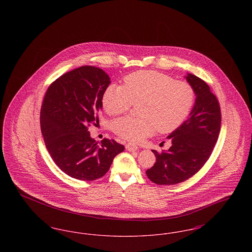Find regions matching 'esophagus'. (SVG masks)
Here are the masks:
<instances>
[{
  "label": "esophagus",
  "mask_w": 252,
  "mask_h": 252,
  "mask_svg": "<svg viewBox=\"0 0 252 252\" xmlns=\"http://www.w3.org/2000/svg\"><path fill=\"white\" fill-rule=\"evenodd\" d=\"M126 148L129 152H134V151H136L138 149V146L135 145V144H126Z\"/></svg>",
  "instance_id": "34e87169"
}]
</instances>
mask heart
<instances>
[{
  "label": "heart",
  "instance_id": "1",
  "mask_svg": "<svg viewBox=\"0 0 252 252\" xmlns=\"http://www.w3.org/2000/svg\"><path fill=\"white\" fill-rule=\"evenodd\" d=\"M124 86L109 85L102 103L109 115L126 112L138 106L140 119L123 117L113 124L114 132L129 142H140L158 130H176L189 116L195 101V92L185 81L155 71H139L126 75Z\"/></svg>",
  "mask_w": 252,
  "mask_h": 252
}]
</instances>
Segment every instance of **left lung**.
Wrapping results in <instances>:
<instances>
[{"label":"left lung","instance_id":"obj_1","mask_svg":"<svg viewBox=\"0 0 252 252\" xmlns=\"http://www.w3.org/2000/svg\"><path fill=\"white\" fill-rule=\"evenodd\" d=\"M195 92V102L189 118L172 132V145L158 153L155 164L146 176L158 185H174L190 179L203 167L211 156L221 128V110L209 85L192 73L185 76Z\"/></svg>","mask_w":252,"mask_h":252}]
</instances>
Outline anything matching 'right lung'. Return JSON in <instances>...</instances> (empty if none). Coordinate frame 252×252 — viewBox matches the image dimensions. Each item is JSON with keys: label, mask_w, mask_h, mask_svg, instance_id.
Wrapping results in <instances>:
<instances>
[{"label": "right lung", "mask_w": 252, "mask_h": 252, "mask_svg": "<svg viewBox=\"0 0 252 252\" xmlns=\"http://www.w3.org/2000/svg\"><path fill=\"white\" fill-rule=\"evenodd\" d=\"M110 84L102 69L82 66L66 72L49 86L40 109L44 143L56 164L73 179L92 181L102 178L113 158L125 150L114 140L101 144L88 126L98 120L104 92Z\"/></svg>", "instance_id": "right-lung-1"}]
</instances>
